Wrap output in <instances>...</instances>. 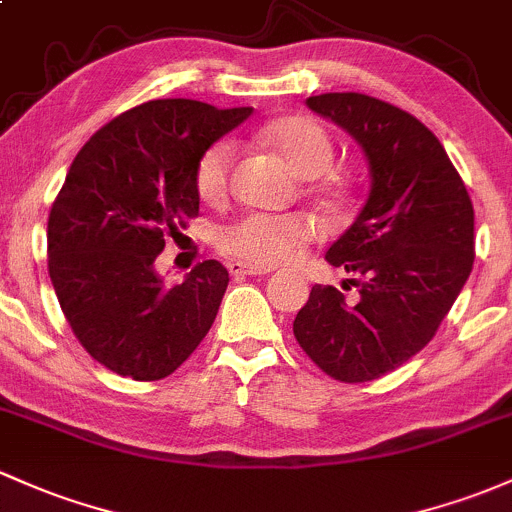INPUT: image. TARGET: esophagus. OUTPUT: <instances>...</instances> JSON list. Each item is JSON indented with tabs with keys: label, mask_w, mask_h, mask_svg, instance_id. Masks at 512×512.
<instances>
[{
	"label": "esophagus",
	"mask_w": 512,
	"mask_h": 512,
	"mask_svg": "<svg viewBox=\"0 0 512 512\" xmlns=\"http://www.w3.org/2000/svg\"><path fill=\"white\" fill-rule=\"evenodd\" d=\"M229 273H232L234 278H244V276H266V273H271V268H263V266H251V263H244V261H229Z\"/></svg>",
	"instance_id": "1"
}]
</instances>
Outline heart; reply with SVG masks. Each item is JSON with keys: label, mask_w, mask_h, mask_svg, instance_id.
<instances>
[{"label": "heart", "mask_w": 512, "mask_h": 512, "mask_svg": "<svg viewBox=\"0 0 512 512\" xmlns=\"http://www.w3.org/2000/svg\"><path fill=\"white\" fill-rule=\"evenodd\" d=\"M268 141L300 178L324 175L334 163V141L320 122L310 117H290L263 131ZM236 148L229 139L214 141L200 153L195 166L197 195L217 202L227 195ZM320 234V222L312 214H263L249 212L217 232V244L224 254L256 266H276L290 261L302 244Z\"/></svg>", "instance_id": "b5f03b06"}]
</instances>
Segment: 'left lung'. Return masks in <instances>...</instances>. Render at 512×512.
<instances>
[{
  "label": "left lung",
  "instance_id": "left-lung-1",
  "mask_svg": "<svg viewBox=\"0 0 512 512\" xmlns=\"http://www.w3.org/2000/svg\"><path fill=\"white\" fill-rule=\"evenodd\" d=\"M364 148L371 192L329 246L327 261L356 278L359 300L315 285L293 332L307 356L342 383L403 366L437 334L474 266V205L437 136L400 107L327 92L305 102Z\"/></svg>",
  "mask_w": 512,
  "mask_h": 512
}]
</instances>
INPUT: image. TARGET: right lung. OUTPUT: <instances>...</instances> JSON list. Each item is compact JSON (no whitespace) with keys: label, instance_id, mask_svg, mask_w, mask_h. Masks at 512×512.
I'll list each match as a JSON object with an SVG mask.
<instances>
[{"label":"right lung","instance_id":"obj_1","mask_svg":"<svg viewBox=\"0 0 512 512\" xmlns=\"http://www.w3.org/2000/svg\"><path fill=\"white\" fill-rule=\"evenodd\" d=\"M251 112L151 100L104 124L75 156L48 217V273L73 334L109 371L161 381L210 332L227 268L202 261L168 285L156 256L200 212V153Z\"/></svg>","mask_w":512,"mask_h":512}]
</instances>
